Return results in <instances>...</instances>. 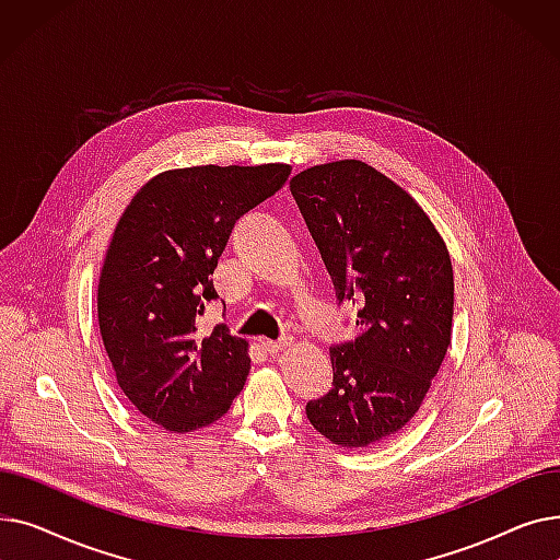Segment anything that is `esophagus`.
I'll return each mask as SVG.
<instances>
[{
	"label": "esophagus",
	"instance_id": "1",
	"mask_svg": "<svg viewBox=\"0 0 560 560\" xmlns=\"http://www.w3.org/2000/svg\"><path fill=\"white\" fill-rule=\"evenodd\" d=\"M290 336H283L281 340H268L265 342V349H268V354H272V357H277L279 351H283V349H288L290 347Z\"/></svg>",
	"mask_w": 560,
	"mask_h": 560
}]
</instances>
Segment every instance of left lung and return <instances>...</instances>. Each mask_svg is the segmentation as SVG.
Wrapping results in <instances>:
<instances>
[{"label":"left lung","instance_id":"left-lung-1","mask_svg":"<svg viewBox=\"0 0 560 560\" xmlns=\"http://www.w3.org/2000/svg\"><path fill=\"white\" fill-rule=\"evenodd\" d=\"M338 302L359 304V334L331 347L334 388L306 418L334 445L368 447L413 418L452 342L454 270L422 206L354 159L290 179Z\"/></svg>","mask_w":560,"mask_h":560}]
</instances>
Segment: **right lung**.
Wrapping results in <instances>:
<instances>
[{
    "mask_svg": "<svg viewBox=\"0 0 560 560\" xmlns=\"http://www.w3.org/2000/svg\"><path fill=\"white\" fill-rule=\"evenodd\" d=\"M290 165H197L147 182L117 222L97 317L117 386L154 424L186 433L220 420L245 386L249 342L197 319L218 300L213 270L231 229L272 197Z\"/></svg>",
    "mask_w": 560,
    "mask_h": 560,
    "instance_id": "right-lung-1",
    "label": "right lung"
}]
</instances>
